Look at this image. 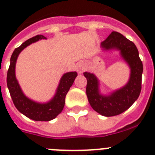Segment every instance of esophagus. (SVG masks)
<instances>
[{
    "label": "esophagus",
    "instance_id": "obj_1",
    "mask_svg": "<svg viewBox=\"0 0 155 155\" xmlns=\"http://www.w3.org/2000/svg\"><path fill=\"white\" fill-rule=\"evenodd\" d=\"M85 70V66H84V63H80L77 65V71L79 73V74H81L83 73V71Z\"/></svg>",
    "mask_w": 155,
    "mask_h": 155
}]
</instances>
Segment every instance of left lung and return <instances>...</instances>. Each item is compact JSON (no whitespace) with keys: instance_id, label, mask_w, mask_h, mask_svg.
Masks as SVG:
<instances>
[{"instance_id":"obj_1","label":"left lung","mask_w":155,"mask_h":155,"mask_svg":"<svg viewBox=\"0 0 155 155\" xmlns=\"http://www.w3.org/2000/svg\"><path fill=\"white\" fill-rule=\"evenodd\" d=\"M101 48L105 51H118L130 69L128 82L108 95L101 93L100 81L96 75L90 72L84 73L87 79L86 95L91 107L101 115L111 117L125 111L138 99L141 92L143 63L137 46L120 33L112 32L102 42Z\"/></svg>"}]
</instances>
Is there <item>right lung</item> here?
<instances>
[{
    "label": "right lung",
    "mask_w": 155,
    "mask_h": 155,
    "mask_svg": "<svg viewBox=\"0 0 155 155\" xmlns=\"http://www.w3.org/2000/svg\"><path fill=\"white\" fill-rule=\"evenodd\" d=\"M42 39H46V38L43 35H37L23 42L19 47L14 50L7 74V85L13 104L18 111L34 121H48L55 118L62 112L64 107L67 93L72 86L78 74L76 71L64 74L59 81L53 98L49 101L38 103L27 97L22 92L15 77V64L18 55L25 48Z\"/></svg>",
    "instance_id": "right-lung-1"
}]
</instances>
